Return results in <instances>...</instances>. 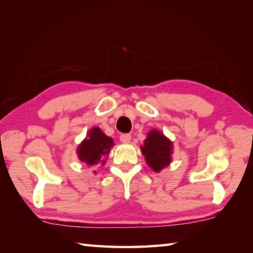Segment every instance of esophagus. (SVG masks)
<instances>
[{
  "label": "esophagus",
  "instance_id": "1",
  "mask_svg": "<svg viewBox=\"0 0 253 253\" xmlns=\"http://www.w3.org/2000/svg\"><path fill=\"white\" fill-rule=\"evenodd\" d=\"M130 139H131V136L129 134L121 135V142L122 143H129Z\"/></svg>",
  "mask_w": 253,
  "mask_h": 253
}]
</instances>
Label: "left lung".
Wrapping results in <instances>:
<instances>
[{"mask_svg":"<svg viewBox=\"0 0 253 253\" xmlns=\"http://www.w3.org/2000/svg\"><path fill=\"white\" fill-rule=\"evenodd\" d=\"M140 149L147 165L154 172H161L172 162L173 143L156 129L148 132L144 146H140Z\"/></svg>","mask_w":253,"mask_h":253,"instance_id":"1","label":"left lung"}]
</instances>
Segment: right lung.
<instances>
[{
	"mask_svg": "<svg viewBox=\"0 0 253 253\" xmlns=\"http://www.w3.org/2000/svg\"><path fill=\"white\" fill-rule=\"evenodd\" d=\"M113 146V138L105 135L99 127H93L77 148V154H78L79 160L88 166H96L97 164L104 165V158L106 155H108Z\"/></svg>",
	"mask_w": 253,
	"mask_h": 253,
	"instance_id": "obj_1",
	"label": "right lung"
}]
</instances>
